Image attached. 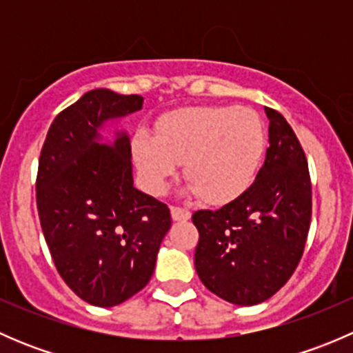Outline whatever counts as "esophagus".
<instances>
[{"label":"esophagus","instance_id":"esophagus-1","mask_svg":"<svg viewBox=\"0 0 353 353\" xmlns=\"http://www.w3.org/2000/svg\"><path fill=\"white\" fill-rule=\"evenodd\" d=\"M170 215L176 222H184V220H190L191 219V212L188 208H181V206L172 205L170 206Z\"/></svg>","mask_w":353,"mask_h":353}]
</instances>
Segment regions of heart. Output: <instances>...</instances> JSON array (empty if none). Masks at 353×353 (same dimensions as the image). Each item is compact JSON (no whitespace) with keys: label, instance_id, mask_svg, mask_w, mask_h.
Instances as JSON below:
<instances>
[{"label":"heart","instance_id":"heart-1","mask_svg":"<svg viewBox=\"0 0 353 353\" xmlns=\"http://www.w3.org/2000/svg\"><path fill=\"white\" fill-rule=\"evenodd\" d=\"M266 148L258 112L237 105H199L163 117L159 134L140 131L133 154L148 190L160 193L184 162L188 191L222 203L243 194L254 181Z\"/></svg>","mask_w":353,"mask_h":353}]
</instances>
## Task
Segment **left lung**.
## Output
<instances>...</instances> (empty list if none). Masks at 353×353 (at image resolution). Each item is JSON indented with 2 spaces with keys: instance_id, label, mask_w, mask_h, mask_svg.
<instances>
[{
  "instance_id": "1",
  "label": "left lung",
  "mask_w": 353,
  "mask_h": 353,
  "mask_svg": "<svg viewBox=\"0 0 353 353\" xmlns=\"http://www.w3.org/2000/svg\"><path fill=\"white\" fill-rule=\"evenodd\" d=\"M270 119L266 159L254 183L219 210H198L194 268L223 301L254 305L280 290L304 252L312 213L307 160L279 110Z\"/></svg>"
}]
</instances>
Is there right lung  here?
Here are the masks:
<instances>
[{
  "label": "right lung",
  "mask_w": 353,
  "mask_h": 353,
  "mask_svg": "<svg viewBox=\"0 0 353 353\" xmlns=\"http://www.w3.org/2000/svg\"><path fill=\"white\" fill-rule=\"evenodd\" d=\"M143 108L140 95L90 90L58 114L39 157L35 198L56 270L80 299L112 307L150 282L170 212L133 186L124 131L101 143L109 119Z\"/></svg>",
  "instance_id": "obj_1"
}]
</instances>
